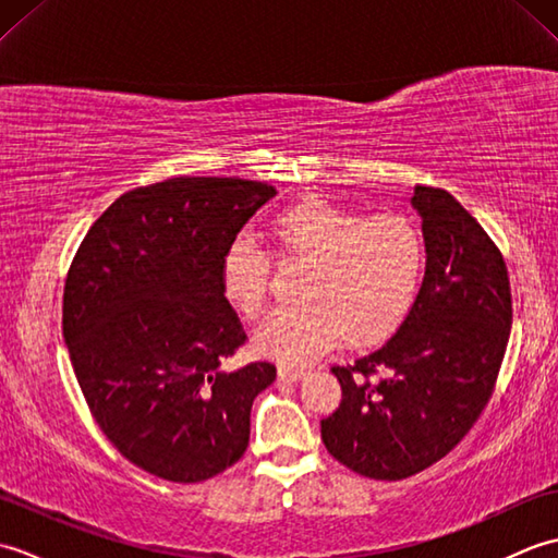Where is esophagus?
<instances>
[{
	"instance_id": "1",
	"label": "esophagus",
	"mask_w": 558,
	"mask_h": 558,
	"mask_svg": "<svg viewBox=\"0 0 558 558\" xmlns=\"http://www.w3.org/2000/svg\"><path fill=\"white\" fill-rule=\"evenodd\" d=\"M278 376L282 378V381H302V378L310 376V372H306V369H292V366H280Z\"/></svg>"
}]
</instances>
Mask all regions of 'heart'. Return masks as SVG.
Here are the masks:
<instances>
[{"label": "heart", "instance_id": "heart-1", "mask_svg": "<svg viewBox=\"0 0 558 558\" xmlns=\"http://www.w3.org/2000/svg\"><path fill=\"white\" fill-rule=\"evenodd\" d=\"M288 254L310 260L300 302L280 306L256 330V348L282 364H310L345 338L369 345L388 336L417 298L426 244L405 216L366 218L310 196L270 222ZM222 288L244 316L260 314L268 294V254L236 234L222 256Z\"/></svg>", "mask_w": 558, "mask_h": 558}]
</instances>
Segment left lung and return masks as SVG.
Returning a JSON list of instances; mask_svg holds the SVG:
<instances>
[{"label": "left lung", "instance_id": "1", "mask_svg": "<svg viewBox=\"0 0 558 558\" xmlns=\"http://www.w3.org/2000/svg\"><path fill=\"white\" fill-rule=\"evenodd\" d=\"M426 266L405 322L381 348L333 366L342 400L322 420L328 453L372 480H405L441 460L477 422L511 336L506 264L444 189L414 186Z\"/></svg>", "mask_w": 558, "mask_h": 558}]
</instances>
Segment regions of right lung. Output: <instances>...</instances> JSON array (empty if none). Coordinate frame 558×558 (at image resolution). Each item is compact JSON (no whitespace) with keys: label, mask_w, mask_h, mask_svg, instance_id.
I'll use <instances>...</instances> for the list:
<instances>
[{"label":"right lung","mask_w":558,"mask_h":558,"mask_svg":"<svg viewBox=\"0 0 558 558\" xmlns=\"http://www.w3.org/2000/svg\"><path fill=\"white\" fill-rule=\"evenodd\" d=\"M278 194L236 177H174L126 192L93 222L64 288V340L102 434L136 468L192 484L248 446L270 362L228 369L244 345L222 256Z\"/></svg>","instance_id":"obj_1"}]
</instances>
